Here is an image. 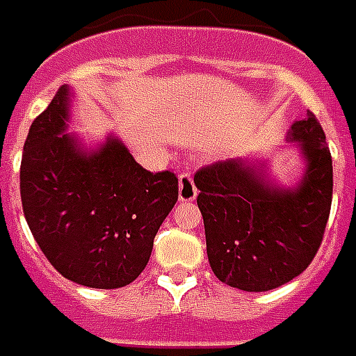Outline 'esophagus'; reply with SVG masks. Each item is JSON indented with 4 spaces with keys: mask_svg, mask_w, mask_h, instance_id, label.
<instances>
[{
    "mask_svg": "<svg viewBox=\"0 0 356 356\" xmlns=\"http://www.w3.org/2000/svg\"><path fill=\"white\" fill-rule=\"evenodd\" d=\"M195 197H197V188L193 184L191 174H180V180H178V199H180V203H190Z\"/></svg>",
    "mask_w": 356,
    "mask_h": 356,
    "instance_id": "1",
    "label": "esophagus"
}]
</instances>
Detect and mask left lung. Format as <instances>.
<instances>
[{
    "instance_id": "left-lung-1",
    "label": "left lung",
    "mask_w": 356,
    "mask_h": 356,
    "mask_svg": "<svg viewBox=\"0 0 356 356\" xmlns=\"http://www.w3.org/2000/svg\"><path fill=\"white\" fill-rule=\"evenodd\" d=\"M303 174L295 186L270 176L264 159H226L201 168L193 184L214 276L243 291H268L311 264L326 230L334 168L318 118L307 111L287 130Z\"/></svg>"
}]
</instances>
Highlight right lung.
Here are the masks:
<instances>
[{"label": "right lung", "mask_w": 356, "mask_h": 356, "mask_svg": "<svg viewBox=\"0 0 356 356\" xmlns=\"http://www.w3.org/2000/svg\"><path fill=\"white\" fill-rule=\"evenodd\" d=\"M72 92L53 97L32 122L21 163V199L32 236L53 268L95 289L138 278L174 203L178 178L134 161L115 134L95 147L69 134Z\"/></svg>", "instance_id": "add662e5"}]
</instances>
